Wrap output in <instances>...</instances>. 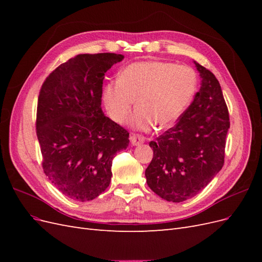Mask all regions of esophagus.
<instances>
[{
    "label": "esophagus",
    "instance_id": "34e87169",
    "mask_svg": "<svg viewBox=\"0 0 262 262\" xmlns=\"http://www.w3.org/2000/svg\"><path fill=\"white\" fill-rule=\"evenodd\" d=\"M130 140L133 145H140L144 142V137L141 136V134H131Z\"/></svg>",
    "mask_w": 262,
    "mask_h": 262
}]
</instances>
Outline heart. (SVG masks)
Here are the masks:
<instances>
[{
	"label": "heart",
	"instance_id": "obj_1",
	"mask_svg": "<svg viewBox=\"0 0 262 262\" xmlns=\"http://www.w3.org/2000/svg\"><path fill=\"white\" fill-rule=\"evenodd\" d=\"M196 91V74L188 66L170 62L142 61L125 67L118 80L102 90L107 112L114 121L122 123L134 101L138 108L129 119L133 129L167 128L191 102Z\"/></svg>",
	"mask_w": 262,
	"mask_h": 262
}]
</instances>
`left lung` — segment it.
I'll list each match as a JSON object with an SVG mask.
<instances>
[{"label":"left lung","mask_w":262,"mask_h":262,"mask_svg":"<svg viewBox=\"0 0 262 262\" xmlns=\"http://www.w3.org/2000/svg\"><path fill=\"white\" fill-rule=\"evenodd\" d=\"M194 64L201 87L191 105L172 128L149 142L154 155L145 170L146 182L170 202L199 193L224 165L228 109L215 75Z\"/></svg>","instance_id":"left-lung-1"}]
</instances>
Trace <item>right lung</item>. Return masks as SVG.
<instances>
[{"instance_id": "add662e5", "label": "right lung", "mask_w": 262, "mask_h": 262, "mask_svg": "<svg viewBox=\"0 0 262 262\" xmlns=\"http://www.w3.org/2000/svg\"><path fill=\"white\" fill-rule=\"evenodd\" d=\"M122 54H77L43 82L38 96L36 132L42 168L68 198L90 201L107 189L113 160L129 145V132L101 110L105 73Z\"/></svg>"}]
</instances>
